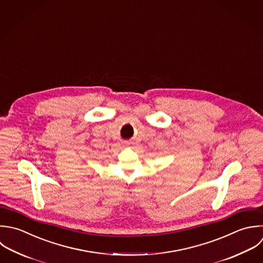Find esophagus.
<instances>
[{"label": "esophagus", "mask_w": 263, "mask_h": 263, "mask_svg": "<svg viewBox=\"0 0 263 263\" xmlns=\"http://www.w3.org/2000/svg\"><path fill=\"white\" fill-rule=\"evenodd\" d=\"M123 144H124V146H128V145H129V142H127V141H125V142H124V143H123Z\"/></svg>", "instance_id": "1"}]
</instances>
